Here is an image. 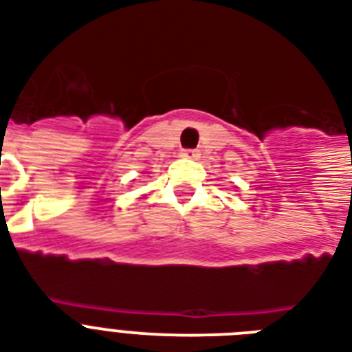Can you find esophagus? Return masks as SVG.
<instances>
[{
    "mask_svg": "<svg viewBox=\"0 0 352 352\" xmlns=\"http://www.w3.org/2000/svg\"><path fill=\"white\" fill-rule=\"evenodd\" d=\"M181 155L184 157V159H197L199 151H197V149H184Z\"/></svg>",
    "mask_w": 352,
    "mask_h": 352,
    "instance_id": "1",
    "label": "esophagus"
}]
</instances>
